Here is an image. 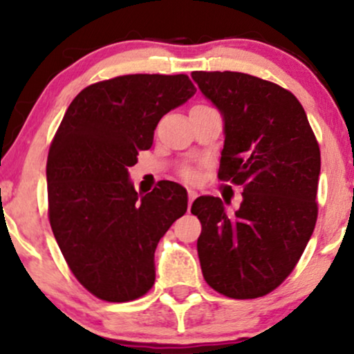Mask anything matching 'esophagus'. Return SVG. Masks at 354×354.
<instances>
[{
    "mask_svg": "<svg viewBox=\"0 0 354 354\" xmlns=\"http://www.w3.org/2000/svg\"><path fill=\"white\" fill-rule=\"evenodd\" d=\"M188 196H189V208H191V203L196 200L198 193H196V191H194V189H188ZM189 208H188V211H189Z\"/></svg>",
    "mask_w": 354,
    "mask_h": 354,
    "instance_id": "34e87169",
    "label": "esophagus"
}]
</instances>
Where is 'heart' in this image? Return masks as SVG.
<instances>
[{"instance_id":"obj_1","label":"heart","mask_w":354,"mask_h":354,"mask_svg":"<svg viewBox=\"0 0 354 354\" xmlns=\"http://www.w3.org/2000/svg\"><path fill=\"white\" fill-rule=\"evenodd\" d=\"M183 176H185L186 181H191V183L198 180V173L194 171V169H186V171L183 173Z\"/></svg>"}]
</instances>
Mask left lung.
<instances>
[{
  "label": "left lung",
  "mask_w": 354,
  "mask_h": 354,
  "mask_svg": "<svg viewBox=\"0 0 354 354\" xmlns=\"http://www.w3.org/2000/svg\"><path fill=\"white\" fill-rule=\"evenodd\" d=\"M191 78L223 118L219 180L243 186L234 213L216 196L191 206L203 276L228 298H259L288 278L315 230L319 146L301 103L278 84L234 71Z\"/></svg>",
  "instance_id": "1"
}]
</instances>
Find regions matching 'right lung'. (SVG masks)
<instances>
[{"instance_id":"right-lung-1","label":"right lung","mask_w":354,"mask_h":354,"mask_svg":"<svg viewBox=\"0 0 354 354\" xmlns=\"http://www.w3.org/2000/svg\"><path fill=\"white\" fill-rule=\"evenodd\" d=\"M196 93L186 75H126L71 101L46 163L53 234L76 279L100 299L123 303L151 290L154 251L188 208L173 181L141 194L129 180L166 113Z\"/></svg>"}]
</instances>
